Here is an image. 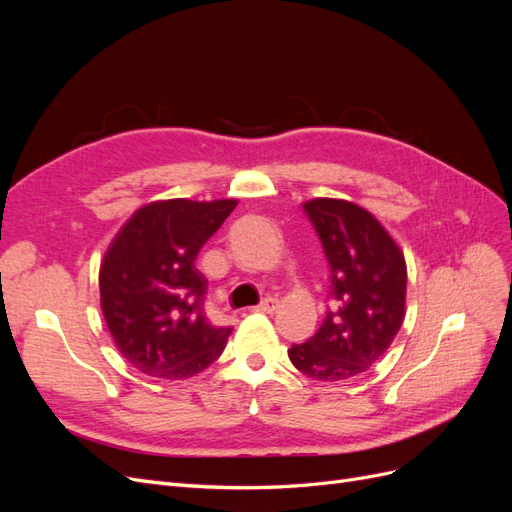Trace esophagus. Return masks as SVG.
<instances>
[{"label": "esophagus", "instance_id": "esophagus-1", "mask_svg": "<svg viewBox=\"0 0 512 512\" xmlns=\"http://www.w3.org/2000/svg\"><path fill=\"white\" fill-rule=\"evenodd\" d=\"M277 309V299H273V297H267V299H262L256 307H254V312H262V314H273Z\"/></svg>", "mask_w": 512, "mask_h": 512}]
</instances>
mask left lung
I'll return each mask as SVG.
<instances>
[{
  "label": "left lung",
  "mask_w": 512,
  "mask_h": 512,
  "mask_svg": "<svg viewBox=\"0 0 512 512\" xmlns=\"http://www.w3.org/2000/svg\"><path fill=\"white\" fill-rule=\"evenodd\" d=\"M331 267V309L305 344L288 350L301 374L339 382L361 376L389 350L406 316V260L367 209L339 198L303 205Z\"/></svg>",
  "instance_id": "8db88e82"
}]
</instances>
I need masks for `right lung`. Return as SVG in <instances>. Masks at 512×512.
Segmentation results:
<instances>
[{"mask_svg": "<svg viewBox=\"0 0 512 512\" xmlns=\"http://www.w3.org/2000/svg\"><path fill=\"white\" fill-rule=\"evenodd\" d=\"M235 198L156 200L138 209L108 245L100 305L117 350L141 374L181 380L222 354L230 327L205 316L207 280L194 260Z\"/></svg>", "mask_w": 512, "mask_h": 512, "instance_id": "right-lung-1", "label": "right lung"}]
</instances>
